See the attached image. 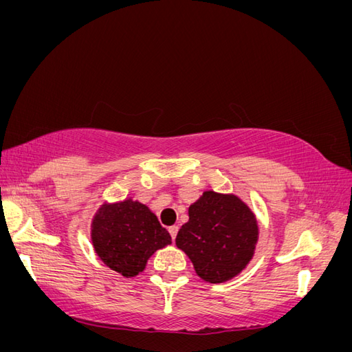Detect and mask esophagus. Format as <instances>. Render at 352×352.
Returning a JSON list of instances; mask_svg holds the SVG:
<instances>
[{
    "label": "esophagus",
    "mask_w": 352,
    "mask_h": 352,
    "mask_svg": "<svg viewBox=\"0 0 352 352\" xmlns=\"http://www.w3.org/2000/svg\"><path fill=\"white\" fill-rule=\"evenodd\" d=\"M177 232H179V228H177V226H170V228H168V233H170V236H172V241L176 239Z\"/></svg>",
    "instance_id": "1"
}]
</instances>
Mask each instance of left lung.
<instances>
[{"instance_id": "1", "label": "left lung", "mask_w": 352, "mask_h": 352, "mask_svg": "<svg viewBox=\"0 0 352 352\" xmlns=\"http://www.w3.org/2000/svg\"><path fill=\"white\" fill-rule=\"evenodd\" d=\"M188 212L189 220L180 228L176 245L201 279L221 283L247 267L258 241V226L243 201L206 190Z\"/></svg>"}]
</instances>
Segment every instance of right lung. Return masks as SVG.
<instances>
[{"label": "right lung", "mask_w": 352, "mask_h": 352, "mask_svg": "<svg viewBox=\"0 0 352 352\" xmlns=\"http://www.w3.org/2000/svg\"><path fill=\"white\" fill-rule=\"evenodd\" d=\"M91 238L104 264L124 278L141 273L148 258L172 242L154 212L132 199L101 206L92 220Z\"/></svg>", "instance_id": "right-lung-1"}]
</instances>
